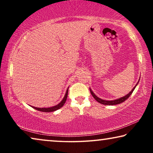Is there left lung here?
<instances>
[{"label": "left lung", "instance_id": "1", "mask_svg": "<svg viewBox=\"0 0 153 153\" xmlns=\"http://www.w3.org/2000/svg\"><path fill=\"white\" fill-rule=\"evenodd\" d=\"M138 83H139V81L137 82V85H136L133 88V89L131 90V91L129 92L128 94H127L126 95H125V96H123V97H121L120 98H118V99H116V100H102V99H101V98L98 97L97 96H96L95 94L94 93L93 91H92V90L91 88H90V91H91V95H93V97L95 98V100H96V101L99 102V103L102 104H104V105H116V104H119L122 103V102H125V100H127V98L129 97V96H130L131 95V93H133L134 90L135 89V88L138 85Z\"/></svg>", "mask_w": 153, "mask_h": 153}]
</instances>
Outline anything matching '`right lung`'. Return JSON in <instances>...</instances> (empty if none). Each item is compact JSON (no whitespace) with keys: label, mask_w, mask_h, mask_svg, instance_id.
<instances>
[{"label":"right lung","mask_w":153,"mask_h":153,"mask_svg":"<svg viewBox=\"0 0 153 153\" xmlns=\"http://www.w3.org/2000/svg\"><path fill=\"white\" fill-rule=\"evenodd\" d=\"M68 90L66 91V93H65V95L63 99L62 100V101L60 102L59 104H58L56 106H51V107H47V108H38V107H35V106H32L33 108H35V109H36L37 111H42V112H53V111H55L59 109L62 107V106L64 105L65 103L66 102V100H67V97H68Z\"/></svg>","instance_id":"obj_1"}]
</instances>
